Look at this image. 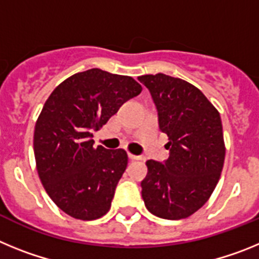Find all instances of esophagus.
<instances>
[{
  "label": "esophagus",
  "mask_w": 259,
  "mask_h": 259,
  "mask_svg": "<svg viewBox=\"0 0 259 259\" xmlns=\"http://www.w3.org/2000/svg\"><path fill=\"white\" fill-rule=\"evenodd\" d=\"M128 158H130L131 161H140L141 159L140 155H135V154H131V153H128Z\"/></svg>",
  "instance_id": "1"
}]
</instances>
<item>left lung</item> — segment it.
<instances>
[{
  "label": "left lung",
  "mask_w": 259,
  "mask_h": 259,
  "mask_svg": "<svg viewBox=\"0 0 259 259\" xmlns=\"http://www.w3.org/2000/svg\"><path fill=\"white\" fill-rule=\"evenodd\" d=\"M137 79L149 89L159 130L170 140L166 161L146 162L141 196L155 217L188 218L206 203L221 178L226 155L221 115L200 89L185 80L164 74Z\"/></svg>",
  "instance_id": "obj_1"
}]
</instances>
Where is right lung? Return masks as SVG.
I'll use <instances>...</instances> for the list:
<instances>
[{"label":"right lung","instance_id":"right-lung-1","mask_svg":"<svg viewBox=\"0 0 259 259\" xmlns=\"http://www.w3.org/2000/svg\"><path fill=\"white\" fill-rule=\"evenodd\" d=\"M141 91L131 76L91 68L62 81L45 102L33 135L36 167L53 202L72 218L93 221L110 210L128 157L95 148L93 132Z\"/></svg>","mask_w":259,"mask_h":259}]
</instances>
